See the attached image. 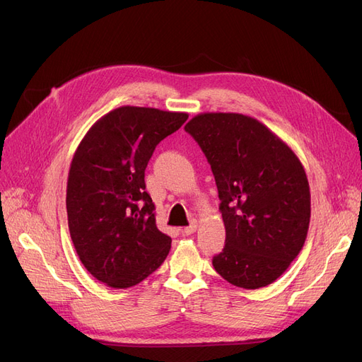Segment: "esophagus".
Segmentation results:
<instances>
[{
  "label": "esophagus",
  "mask_w": 362,
  "mask_h": 362,
  "mask_svg": "<svg viewBox=\"0 0 362 362\" xmlns=\"http://www.w3.org/2000/svg\"><path fill=\"white\" fill-rule=\"evenodd\" d=\"M196 229H198V225H196V223L193 222L192 225L185 226V228L182 229V234H184V235H192L193 233H196Z\"/></svg>",
  "instance_id": "obj_1"
}]
</instances>
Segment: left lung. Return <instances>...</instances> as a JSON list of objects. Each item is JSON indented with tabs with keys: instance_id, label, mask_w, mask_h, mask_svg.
Wrapping results in <instances>:
<instances>
[{
	"instance_id": "obj_1",
	"label": "left lung",
	"mask_w": 362,
	"mask_h": 362,
	"mask_svg": "<svg viewBox=\"0 0 362 362\" xmlns=\"http://www.w3.org/2000/svg\"><path fill=\"white\" fill-rule=\"evenodd\" d=\"M184 129L210 163L226 229L216 272L240 288L275 282L303 247L311 217L310 184L293 149L259 120L201 113Z\"/></svg>"
}]
</instances>
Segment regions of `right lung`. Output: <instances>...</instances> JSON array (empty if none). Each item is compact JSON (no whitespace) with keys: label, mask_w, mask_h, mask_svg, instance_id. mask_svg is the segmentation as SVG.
<instances>
[{"label":"right lung","mask_w":362,"mask_h":362,"mask_svg":"<svg viewBox=\"0 0 362 362\" xmlns=\"http://www.w3.org/2000/svg\"><path fill=\"white\" fill-rule=\"evenodd\" d=\"M187 113L124 105L92 125L76 148L66 210L74 247L93 278L128 288L166 259L172 238L156 225L145 169L156 146Z\"/></svg>","instance_id":"right-lung-1"}]
</instances>
